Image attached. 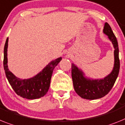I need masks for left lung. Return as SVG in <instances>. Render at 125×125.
I'll return each mask as SVG.
<instances>
[{"label": "left lung", "mask_w": 125, "mask_h": 125, "mask_svg": "<svg viewBox=\"0 0 125 125\" xmlns=\"http://www.w3.org/2000/svg\"><path fill=\"white\" fill-rule=\"evenodd\" d=\"M103 32L107 35L114 48V65L111 74L104 79H90L86 78L82 71L72 63V78L74 90L79 96L87 100H95L105 96L113 87L119 74L120 62L117 39L107 23H105Z\"/></svg>", "instance_id": "8db88e82"}]
</instances>
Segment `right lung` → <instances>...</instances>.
<instances>
[{
    "label": "right lung",
    "instance_id": "right-lung-1",
    "mask_svg": "<svg viewBox=\"0 0 125 125\" xmlns=\"http://www.w3.org/2000/svg\"><path fill=\"white\" fill-rule=\"evenodd\" d=\"M7 46L6 40L4 50V69L10 85L18 95L27 99H37L44 96L50 88L51 75L54 67L62 60V57L51 61L46 67L35 76L27 79H21L16 77L7 66Z\"/></svg>",
    "mask_w": 125,
    "mask_h": 125
}]
</instances>
